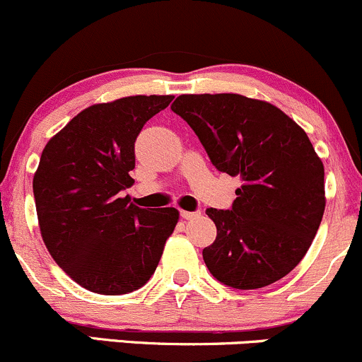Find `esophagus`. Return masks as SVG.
Returning <instances> with one entry per match:
<instances>
[{"label": "esophagus", "mask_w": 362, "mask_h": 362, "mask_svg": "<svg viewBox=\"0 0 362 362\" xmlns=\"http://www.w3.org/2000/svg\"><path fill=\"white\" fill-rule=\"evenodd\" d=\"M199 214V211H180V216L184 218V220H192V218H197Z\"/></svg>", "instance_id": "obj_1"}]
</instances>
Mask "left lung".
<instances>
[{"label":"left lung","mask_w":362,"mask_h":362,"mask_svg":"<svg viewBox=\"0 0 362 362\" xmlns=\"http://www.w3.org/2000/svg\"><path fill=\"white\" fill-rule=\"evenodd\" d=\"M172 111L189 123L218 172L240 177L230 209H206L216 239L209 273L252 291L292 272L325 213V168L308 134L276 106L240 94H184Z\"/></svg>","instance_id":"1"}]
</instances>
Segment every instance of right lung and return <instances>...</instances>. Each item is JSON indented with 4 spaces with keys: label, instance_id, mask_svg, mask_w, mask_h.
I'll return each instance as SVG.
<instances>
[{
    "label": "right lung",
    "instance_id": "add662e5",
    "mask_svg": "<svg viewBox=\"0 0 362 362\" xmlns=\"http://www.w3.org/2000/svg\"><path fill=\"white\" fill-rule=\"evenodd\" d=\"M173 96H129L86 108L51 139L33 189L47 251L90 292L120 296L156 269L178 221L175 208L132 204L136 139Z\"/></svg>",
    "mask_w": 362,
    "mask_h": 362
}]
</instances>
